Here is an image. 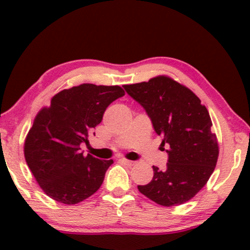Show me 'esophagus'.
I'll use <instances>...</instances> for the list:
<instances>
[{
  "instance_id": "34e87169",
  "label": "esophagus",
  "mask_w": 250,
  "mask_h": 250,
  "mask_svg": "<svg viewBox=\"0 0 250 250\" xmlns=\"http://www.w3.org/2000/svg\"><path fill=\"white\" fill-rule=\"evenodd\" d=\"M120 161H121L123 165L129 166V167H131V166L135 165L134 161H130V160H127V159H121V160H120Z\"/></svg>"
}]
</instances>
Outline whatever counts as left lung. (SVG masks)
Masks as SVG:
<instances>
[{"label":"left lung","instance_id":"left-lung-1","mask_svg":"<svg viewBox=\"0 0 250 250\" xmlns=\"http://www.w3.org/2000/svg\"><path fill=\"white\" fill-rule=\"evenodd\" d=\"M123 88L145 108L168 148L167 168L153 166V180L137 186L140 193L165 207L183 205L205 187L219 157L207 108L190 89L168 76Z\"/></svg>","mask_w":250,"mask_h":250}]
</instances>
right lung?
<instances>
[{"mask_svg":"<svg viewBox=\"0 0 250 250\" xmlns=\"http://www.w3.org/2000/svg\"><path fill=\"white\" fill-rule=\"evenodd\" d=\"M123 95L119 85L83 83L57 93L50 107L39 111L25 137L24 157L50 199L76 205L101 187L114 161L84 156L80 145L88 142L108 105Z\"/></svg>","mask_w":250,"mask_h":250,"instance_id":"1","label":"right lung"}]
</instances>
